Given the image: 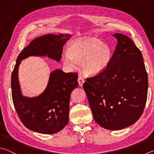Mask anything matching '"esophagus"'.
I'll return each mask as SVG.
<instances>
[{"label":"esophagus","instance_id":"1","mask_svg":"<svg viewBox=\"0 0 154 154\" xmlns=\"http://www.w3.org/2000/svg\"><path fill=\"white\" fill-rule=\"evenodd\" d=\"M78 82H79V86L80 87H82L83 83L85 82V79H83L82 77L79 76V78H78Z\"/></svg>","mask_w":154,"mask_h":154}]
</instances>
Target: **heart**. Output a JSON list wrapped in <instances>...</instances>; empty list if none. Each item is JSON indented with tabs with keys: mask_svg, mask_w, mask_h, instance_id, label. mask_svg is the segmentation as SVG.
Returning <instances> with one entry per match:
<instances>
[{
	"mask_svg": "<svg viewBox=\"0 0 154 154\" xmlns=\"http://www.w3.org/2000/svg\"><path fill=\"white\" fill-rule=\"evenodd\" d=\"M68 54L62 57L65 66L74 68L80 63L83 72L88 75L102 73L110 64L113 50L107 43L96 38H84L69 44Z\"/></svg>",
	"mask_w": 154,
	"mask_h": 154,
	"instance_id": "heart-1",
	"label": "heart"
}]
</instances>
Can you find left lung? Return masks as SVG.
Wrapping results in <instances>:
<instances>
[{
	"label": "left lung",
	"mask_w": 154,
	"mask_h": 154,
	"mask_svg": "<svg viewBox=\"0 0 154 154\" xmlns=\"http://www.w3.org/2000/svg\"><path fill=\"white\" fill-rule=\"evenodd\" d=\"M110 64L83 83L94 120L111 130L134 124L147 101L148 77L142 54L132 39L121 33Z\"/></svg>",
	"instance_id": "8db88e82"
}]
</instances>
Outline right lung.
Here are the masks:
<instances>
[{
	"label": "right lung",
	"instance_id": "1",
	"mask_svg": "<svg viewBox=\"0 0 154 154\" xmlns=\"http://www.w3.org/2000/svg\"><path fill=\"white\" fill-rule=\"evenodd\" d=\"M69 34H49L32 40L18 56L11 75L12 99L15 110L24 126L41 134H55L69 122L70 96L78 86V75L56 69L49 75L48 85L37 96L28 97L21 90L18 69L22 60L29 56H48L60 61L63 46Z\"/></svg>",
	"mask_w": 154,
	"mask_h": 154
}]
</instances>
